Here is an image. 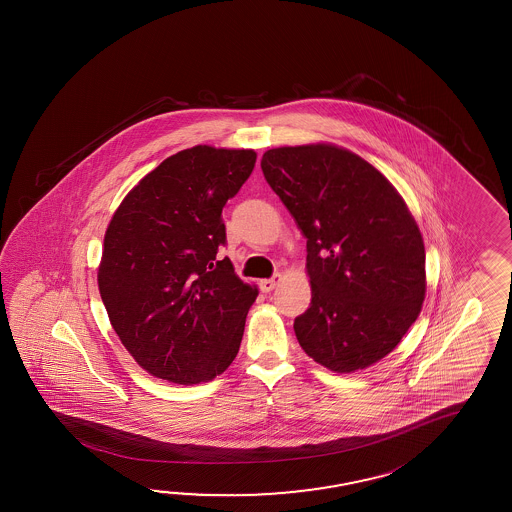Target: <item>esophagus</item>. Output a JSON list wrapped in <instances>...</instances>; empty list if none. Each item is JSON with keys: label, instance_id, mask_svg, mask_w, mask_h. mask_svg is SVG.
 <instances>
[{"label": "esophagus", "instance_id": "esophagus-1", "mask_svg": "<svg viewBox=\"0 0 512 512\" xmlns=\"http://www.w3.org/2000/svg\"><path fill=\"white\" fill-rule=\"evenodd\" d=\"M280 282V275H273L271 279L261 280V290L264 293H270V291L275 290L277 288V284Z\"/></svg>", "mask_w": 512, "mask_h": 512}]
</instances>
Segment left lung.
<instances>
[{
    "label": "left lung",
    "instance_id": "1",
    "mask_svg": "<svg viewBox=\"0 0 512 512\" xmlns=\"http://www.w3.org/2000/svg\"><path fill=\"white\" fill-rule=\"evenodd\" d=\"M262 174L306 241L311 304L293 329L315 362L337 373L389 355L425 297L420 230L395 186L357 154L282 146Z\"/></svg>",
    "mask_w": 512,
    "mask_h": 512
}]
</instances>
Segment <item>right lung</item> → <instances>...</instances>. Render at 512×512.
Returning <instances> with one entry per match:
<instances>
[{
	"label": "right lung",
	"instance_id": "add662e5",
	"mask_svg": "<svg viewBox=\"0 0 512 512\" xmlns=\"http://www.w3.org/2000/svg\"><path fill=\"white\" fill-rule=\"evenodd\" d=\"M255 159L253 150H183L145 175L108 224L99 293L117 337L154 377L201 384L239 353L257 288L217 253L222 208Z\"/></svg>",
	"mask_w": 512,
	"mask_h": 512
}]
</instances>
